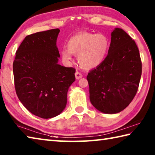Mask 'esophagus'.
Listing matches in <instances>:
<instances>
[{"label": "esophagus", "mask_w": 155, "mask_h": 155, "mask_svg": "<svg viewBox=\"0 0 155 155\" xmlns=\"http://www.w3.org/2000/svg\"><path fill=\"white\" fill-rule=\"evenodd\" d=\"M75 77H76V78H77V79H80L81 78L83 77V74L79 72H76Z\"/></svg>", "instance_id": "34e87169"}]
</instances>
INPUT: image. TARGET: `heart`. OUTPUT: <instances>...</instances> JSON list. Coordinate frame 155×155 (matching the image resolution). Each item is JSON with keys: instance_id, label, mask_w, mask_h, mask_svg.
<instances>
[{"instance_id": "obj_1", "label": "heart", "mask_w": 155, "mask_h": 155, "mask_svg": "<svg viewBox=\"0 0 155 155\" xmlns=\"http://www.w3.org/2000/svg\"><path fill=\"white\" fill-rule=\"evenodd\" d=\"M109 40L103 34L81 32L73 35L67 43L68 49L61 51L62 59L68 62L72 54H77L79 65L85 69L98 65L105 57L109 49Z\"/></svg>"}]
</instances>
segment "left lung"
Instances as JSON below:
<instances>
[{
    "label": "left lung",
    "mask_w": 155,
    "mask_h": 155,
    "mask_svg": "<svg viewBox=\"0 0 155 155\" xmlns=\"http://www.w3.org/2000/svg\"><path fill=\"white\" fill-rule=\"evenodd\" d=\"M141 76L137 44L124 30L115 28L106 58L87 76L91 103L104 114L122 111L137 94Z\"/></svg>",
    "instance_id": "obj_1"
}]
</instances>
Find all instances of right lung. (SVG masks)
<instances>
[{"label":"right lung","mask_w":155,"mask_h":155,"mask_svg":"<svg viewBox=\"0 0 155 155\" xmlns=\"http://www.w3.org/2000/svg\"><path fill=\"white\" fill-rule=\"evenodd\" d=\"M59 31L54 28L27 35L13 64L18 98L31 114L44 119L64 111L68 89L75 81V68L58 64Z\"/></svg>","instance_id":"obj_1"}]
</instances>
